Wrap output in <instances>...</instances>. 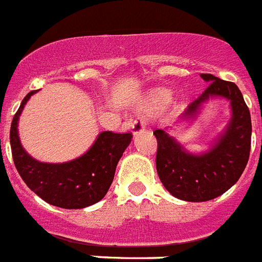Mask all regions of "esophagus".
Masks as SVG:
<instances>
[{"instance_id": "obj_1", "label": "esophagus", "mask_w": 262, "mask_h": 262, "mask_svg": "<svg viewBox=\"0 0 262 262\" xmlns=\"http://www.w3.org/2000/svg\"><path fill=\"white\" fill-rule=\"evenodd\" d=\"M145 121L143 119V118H136L135 121H133V123H132V133L133 135H139V133H141V132L144 130L145 129Z\"/></svg>"}]
</instances>
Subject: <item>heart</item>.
Masks as SVG:
<instances>
[{"label":"heart","mask_w":262,"mask_h":262,"mask_svg":"<svg viewBox=\"0 0 262 262\" xmlns=\"http://www.w3.org/2000/svg\"><path fill=\"white\" fill-rule=\"evenodd\" d=\"M157 99H161V100H165L166 99V96L163 95V93H157Z\"/></svg>","instance_id":"1"}]
</instances>
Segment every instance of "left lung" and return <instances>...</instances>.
<instances>
[{
	"instance_id": "1",
	"label": "left lung",
	"mask_w": 262,
	"mask_h": 262,
	"mask_svg": "<svg viewBox=\"0 0 262 262\" xmlns=\"http://www.w3.org/2000/svg\"><path fill=\"white\" fill-rule=\"evenodd\" d=\"M201 77L209 86L188 105L180 122L196 119L210 99L228 100L231 119L210 148L201 154L189 152L167 129L154 132L158 141V176L173 196L187 202H206L227 192L242 176L250 155V111L239 88L211 74Z\"/></svg>"
}]
</instances>
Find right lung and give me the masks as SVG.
I'll return each instance as SVG.
<instances>
[{"label":"right lung","instance_id":"obj_1","mask_svg":"<svg viewBox=\"0 0 262 262\" xmlns=\"http://www.w3.org/2000/svg\"><path fill=\"white\" fill-rule=\"evenodd\" d=\"M26 96L11 125V148L15 166L27 187L45 202L61 209H83L105 196L119 159L132 141V133L101 132L81 157L63 163L37 161L20 143L19 118L30 97Z\"/></svg>","mask_w":262,"mask_h":262}]
</instances>
